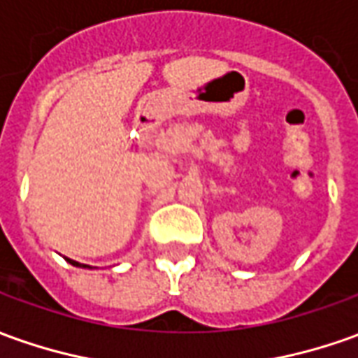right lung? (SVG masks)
Here are the masks:
<instances>
[{"label": "right lung", "mask_w": 358, "mask_h": 358, "mask_svg": "<svg viewBox=\"0 0 358 358\" xmlns=\"http://www.w3.org/2000/svg\"><path fill=\"white\" fill-rule=\"evenodd\" d=\"M66 261H68V263H71V265H73V267H81V268H91L90 265H83V263H78V261H73V259H68L66 257Z\"/></svg>", "instance_id": "right-lung-1"}]
</instances>
